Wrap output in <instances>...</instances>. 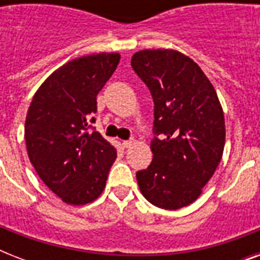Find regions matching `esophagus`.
Wrapping results in <instances>:
<instances>
[{"label": "esophagus", "mask_w": 260, "mask_h": 260, "mask_svg": "<svg viewBox=\"0 0 260 260\" xmlns=\"http://www.w3.org/2000/svg\"><path fill=\"white\" fill-rule=\"evenodd\" d=\"M132 144H134V140H124V142H122V147H124V148H129Z\"/></svg>", "instance_id": "esophagus-1"}]
</instances>
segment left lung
I'll return each mask as SVG.
<instances>
[{
    "mask_svg": "<svg viewBox=\"0 0 260 260\" xmlns=\"http://www.w3.org/2000/svg\"><path fill=\"white\" fill-rule=\"evenodd\" d=\"M131 64L154 98L152 162L136 173L152 205L177 210L202 193L222 158L225 120L213 85L193 59L175 50H143Z\"/></svg>",
    "mask_w": 260,
    "mask_h": 260,
    "instance_id": "left-lung-1",
    "label": "left lung"
}]
</instances>
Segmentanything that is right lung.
<instances>
[{
    "label": "right lung",
    "mask_w": 260,
    "mask_h": 260,
    "mask_svg": "<svg viewBox=\"0 0 260 260\" xmlns=\"http://www.w3.org/2000/svg\"><path fill=\"white\" fill-rule=\"evenodd\" d=\"M120 62L117 52L73 59L35 93L25 118L30 163L52 193L69 205H86L105 189L117 150L90 131L97 94Z\"/></svg>",
    "instance_id": "right-lung-1"
}]
</instances>
